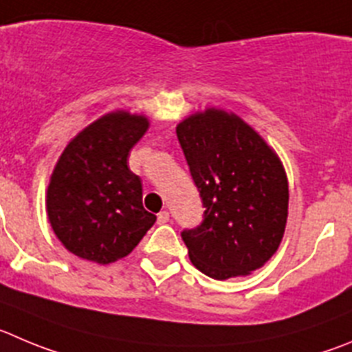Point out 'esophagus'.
<instances>
[{"label":"esophagus","instance_id":"1","mask_svg":"<svg viewBox=\"0 0 352 352\" xmlns=\"http://www.w3.org/2000/svg\"><path fill=\"white\" fill-rule=\"evenodd\" d=\"M168 221H170V213L166 212V210H163V212L157 213V224H166Z\"/></svg>","mask_w":352,"mask_h":352}]
</instances>
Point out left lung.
I'll list each match as a JSON object with an SVG mask.
<instances>
[{
    "label": "left lung",
    "mask_w": 352,
    "mask_h": 352,
    "mask_svg": "<svg viewBox=\"0 0 352 352\" xmlns=\"http://www.w3.org/2000/svg\"><path fill=\"white\" fill-rule=\"evenodd\" d=\"M177 139L205 213L184 243L196 269L213 280L250 274L278 250L288 217V180L280 157L239 116L191 114Z\"/></svg>",
    "instance_id": "8db88e82"
}]
</instances>
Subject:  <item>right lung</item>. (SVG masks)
<instances>
[{
    "label": "right lung",
    "instance_id": "add662e5",
    "mask_svg": "<svg viewBox=\"0 0 352 352\" xmlns=\"http://www.w3.org/2000/svg\"><path fill=\"white\" fill-rule=\"evenodd\" d=\"M147 128L146 116L114 111L83 128L60 154L47 213L71 254L111 264L126 257L156 222L142 206V180L126 163Z\"/></svg>",
    "mask_w": 352,
    "mask_h": 352
}]
</instances>
